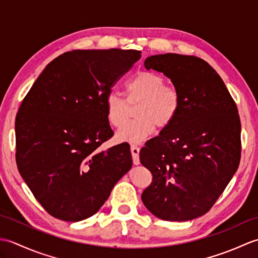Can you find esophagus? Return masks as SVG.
<instances>
[{
  "instance_id": "1",
  "label": "esophagus",
  "mask_w": 258,
  "mask_h": 258,
  "mask_svg": "<svg viewBox=\"0 0 258 258\" xmlns=\"http://www.w3.org/2000/svg\"><path fill=\"white\" fill-rule=\"evenodd\" d=\"M131 153H132V157H133V163L135 165H139L140 164V147L135 144L131 145Z\"/></svg>"
}]
</instances>
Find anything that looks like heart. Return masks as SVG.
<instances>
[{
    "mask_svg": "<svg viewBox=\"0 0 258 258\" xmlns=\"http://www.w3.org/2000/svg\"><path fill=\"white\" fill-rule=\"evenodd\" d=\"M127 101L117 92H109L105 98L107 120L120 127L128 117V103L139 101L137 118L118 130L117 138L124 142L139 143L154 133L155 127L166 128L176 117L180 96L176 87L165 84L162 75L142 71L126 84Z\"/></svg>",
    "mask_w": 258,
    "mask_h": 258,
    "instance_id": "heart-1",
    "label": "heart"
}]
</instances>
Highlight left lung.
<instances>
[{"label":"left lung","mask_w":258,"mask_h":258,"mask_svg":"<svg viewBox=\"0 0 258 258\" xmlns=\"http://www.w3.org/2000/svg\"><path fill=\"white\" fill-rule=\"evenodd\" d=\"M144 64L171 79L180 106L172 124L140 152L142 165L153 175L142 201L161 220H194L211 210L238 168L237 106L204 59L166 53L147 57Z\"/></svg>","instance_id":"obj_1"}]
</instances>
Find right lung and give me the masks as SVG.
Masks as SVG:
<instances>
[{"label": "right lung", "mask_w": 258, "mask_h": 258, "mask_svg": "<svg viewBox=\"0 0 258 258\" xmlns=\"http://www.w3.org/2000/svg\"><path fill=\"white\" fill-rule=\"evenodd\" d=\"M141 57L136 50H74L46 65L15 118L16 165L43 208L79 222L100 210L132 167L130 145L102 151L114 135L105 98Z\"/></svg>", "instance_id": "add662e5"}]
</instances>
